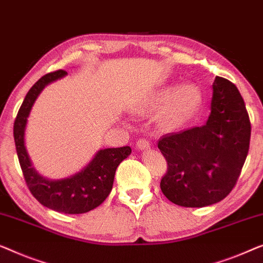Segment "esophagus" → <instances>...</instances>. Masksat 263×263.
Here are the masks:
<instances>
[{
    "mask_svg": "<svg viewBox=\"0 0 263 263\" xmlns=\"http://www.w3.org/2000/svg\"><path fill=\"white\" fill-rule=\"evenodd\" d=\"M136 146L139 147V149H148V148L151 147V142H149V140L141 138L136 141Z\"/></svg>",
    "mask_w": 263,
    "mask_h": 263,
    "instance_id": "34e87169",
    "label": "esophagus"
}]
</instances>
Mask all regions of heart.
<instances>
[{
  "instance_id": "b5f03b06",
  "label": "heart",
  "mask_w": 263,
  "mask_h": 263,
  "mask_svg": "<svg viewBox=\"0 0 263 263\" xmlns=\"http://www.w3.org/2000/svg\"><path fill=\"white\" fill-rule=\"evenodd\" d=\"M199 101V91L195 85L185 84L179 86L177 90L176 86H166L153 95L147 108L153 111L166 103L160 121L165 127H174L197 108Z\"/></svg>"
}]
</instances>
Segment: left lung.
Here are the masks:
<instances>
[{"mask_svg": "<svg viewBox=\"0 0 263 263\" xmlns=\"http://www.w3.org/2000/svg\"><path fill=\"white\" fill-rule=\"evenodd\" d=\"M206 123L161 136L167 161L160 187L172 203L203 208L224 199L237 182L248 155L252 125L234 83L216 77Z\"/></svg>", "mask_w": 263, "mask_h": 263, "instance_id": "left-lung-1", "label": "left lung"}]
</instances>
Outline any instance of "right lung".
Masks as SVG:
<instances>
[{
    "label": "right lung",
    "instance_id": "add662e5",
    "mask_svg": "<svg viewBox=\"0 0 263 263\" xmlns=\"http://www.w3.org/2000/svg\"><path fill=\"white\" fill-rule=\"evenodd\" d=\"M67 73L58 70L45 74L30 87L14 122V141L25 181L34 198L44 206L68 215L85 214L101 205L112 189L117 166L132 153L129 146L101 149L84 170L62 180H48L37 174L25 147L27 117L36 97L48 83Z\"/></svg>",
    "mask_w": 263,
    "mask_h": 263
}]
</instances>
